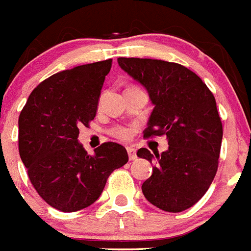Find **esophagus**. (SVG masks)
Returning <instances> with one entry per match:
<instances>
[{
    "label": "esophagus",
    "instance_id": "1",
    "mask_svg": "<svg viewBox=\"0 0 251 251\" xmlns=\"http://www.w3.org/2000/svg\"><path fill=\"white\" fill-rule=\"evenodd\" d=\"M126 150H127L128 159H130V160H135V159L138 158V156H136V150H135L134 148L127 147V148H126Z\"/></svg>",
    "mask_w": 251,
    "mask_h": 251
}]
</instances>
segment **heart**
Instances as JSON below:
<instances>
[{"mask_svg": "<svg viewBox=\"0 0 251 251\" xmlns=\"http://www.w3.org/2000/svg\"><path fill=\"white\" fill-rule=\"evenodd\" d=\"M111 134H112L113 136H116V138L125 140V139L130 138L131 131H130V128L125 127V126H116V127H113L112 130H111Z\"/></svg>", "mask_w": 251, "mask_h": 251, "instance_id": "heart-1", "label": "heart"}]
</instances>
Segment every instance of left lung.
Listing matches in <instances>:
<instances>
[{"label": "left lung", "instance_id": "8db88e82", "mask_svg": "<svg viewBox=\"0 0 251 251\" xmlns=\"http://www.w3.org/2000/svg\"><path fill=\"white\" fill-rule=\"evenodd\" d=\"M121 69L147 88L154 110L144 138L165 135L167 151L145 148L138 156L154 162L141 189L148 201L167 212H182L210 188L219 167L222 123L216 101L197 74L178 63L119 58Z\"/></svg>", "mask_w": 251, "mask_h": 251}]
</instances>
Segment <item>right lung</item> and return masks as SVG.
<instances>
[{"mask_svg": "<svg viewBox=\"0 0 251 251\" xmlns=\"http://www.w3.org/2000/svg\"><path fill=\"white\" fill-rule=\"evenodd\" d=\"M111 65L107 59L53 74L30 93L19 117V151L30 182L62 212L97 201L110 174L128 160L117 143H103L95 155L78 143L79 126L95 119Z\"/></svg>", "mask_w": 251, "mask_h": 251, "instance_id": "add662e5", "label": "right lung"}]
</instances>
